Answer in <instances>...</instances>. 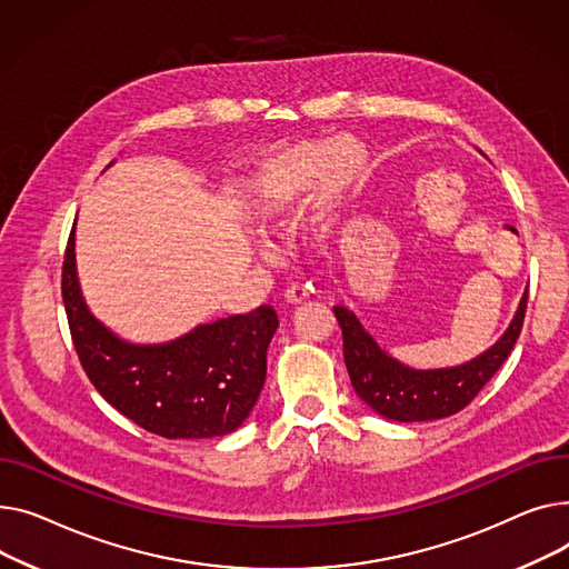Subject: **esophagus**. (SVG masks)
Instances as JSON below:
<instances>
[{
    "instance_id": "1",
    "label": "esophagus",
    "mask_w": 569,
    "mask_h": 569,
    "mask_svg": "<svg viewBox=\"0 0 569 569\" xmlns=\"http://www.w3.org/2000/svg\"><path fill=\"white\" fill-rule=\"evenodd\" d=\"M310 298V291L308 287H300V284H293L284 291V300L289 306H298V303H306V300Z\"/></svg>"
}]
</instances>
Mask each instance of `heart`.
<instances>
[{"label":"heart","instance_id":"obj_1","mask_svg":"<svg viewBox=\"0 0 569 569\" xmlns=\"http://www.w3.org/2000/svg\"><path fill=\"white\" fill-rule=\"evenodd\" d=\"M370 177V153L360 140L300 142L254 167L248 183V213L259 231L287 227L312 188V231L328 237L342 211Z\"/></svg>","mask_w":569,"mask_h":569}]
</instances>
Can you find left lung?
I'll list each match as a JSON object with an SVG mask.
<instances>
[{
  "label": "left lung",
  "mask_w": 569,
  "mask_h": 569,
  "mask_svg": "<svg viewBox=\"0 0 569 569\" xmlns=\"http://www.w3.org/2000/svg\"><path fill=\"white\" fill-rule=\"evenodd\" d=\"M526 298L528 289L519 300L510 326L487 351L455 367H439V370H416L392 358L367 332L356 312L336 306L332 312L342 328L345 362L356 395L375 413L395 422L441 420L461 411L466 405H471V399L510 356L523 326Z\"/></svg>",
  "instance_id": "8db88e82"
}]
</instances>
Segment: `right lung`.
<instances>
[{"label":"right lung","mask_w":569,"mask_h":569,"mask_svg":"<svg viewBox=\"0 0 569 569\" xmlns=\"http://www.w3.org/2000/svg\"><path fill=\"white\" fill-rule=\"evenodd\" d=\"M61 293L87 377L136 425L164 439L197 441L224 437L252 413L266 381V351L280 326L271 306L197 323L167 342H130L87 306L78 278L76 224Z\"/></svg>","instance_id":"right-lung-1"}]
</instances>
